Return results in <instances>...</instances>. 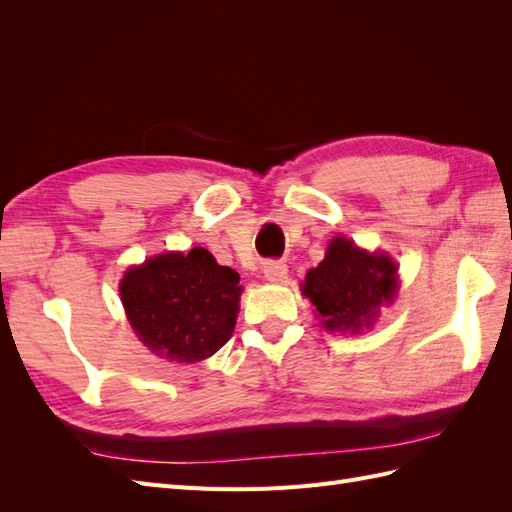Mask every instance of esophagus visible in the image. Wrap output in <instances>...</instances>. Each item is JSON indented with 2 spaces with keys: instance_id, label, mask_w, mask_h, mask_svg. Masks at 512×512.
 Segmentation results:
<instances>
[{
  "instance_id": "obj_1",
  "label": "esophagus",
  "mask_w": 512,
  "mask_h": 512,
  "mask_svg": "<svg viewBox=\"0 0 512 512\" xmlns=\"http://www.w3.org/2000/svg\"><path fill=\"white\" fill-rule=\"evenodd\" d=\"M262 273H265L269 282H284L288 275V267L282 260H269V262H265V269H262Z\"/></svg>"
}]
</instances>
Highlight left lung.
<instances>
[{"mask_svg": "<svg viewBox=\"0 0 512 512\" xmlns=\"http://www.w3.org/2000/svg\"><path fill=\"white\" fill-rule=\"evenodd\" d=\"M305 297L318 309L324 329L359 333L371 327L382 303L397 292V267L384 254H367L335 237L327 256L305 275Z\"/></svg>", "mask_w": 512, "mask_h": 512, "instance_id": "left-lung-1", "label": "left lung"}]
</instances>
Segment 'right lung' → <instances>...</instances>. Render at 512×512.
I'll list each match as a JSON object with an SVG mask.
<instances>
[{
  "instance_id": "1",
  "label": "right lung",
  "mask_w": 512,
  "mask_h": 512,
  "mask_svg": "<svg viewBox=\"0 0 512 512\" xmlns=\"http://www.w3.org/2000/svg\"><path fill=\"white\" fill-rule=\"evenodd\" d=\"M132 329L156 354L196 363L218 352L239 312V273L194 247L134 267L119 286Z\"/></svg>"
}]
</instances>
